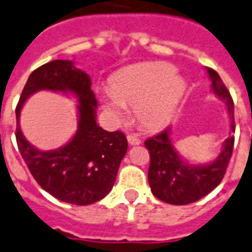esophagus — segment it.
<instances>
[{
  "instance_id": "34e87169",
  "label": "esophagus",
  "mask_w": 252,
  "mask_h": 252,
  "mask_svg": "<svg viewBox=\"0 0 252 252\" xmlns=\"http://www.w3.org/2000/svg\"><path fill=\"white\" fill-rule=\"evenodd\" d=\"M126 140H128V142H129V145H140L142 141H141L140 137H137V136H133V134H129V136L126 137Z\"/></svg>"
}]
</instances>
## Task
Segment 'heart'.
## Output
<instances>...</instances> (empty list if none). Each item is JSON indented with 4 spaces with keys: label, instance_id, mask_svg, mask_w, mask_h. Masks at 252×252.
I'll return each mask as SVG.
<instances>
[{
    "label": "heart",
    "instance_id": "1",
    "mask_svg": "<svg viewBox=\"0 0 252 252\" xmlns=\"http://www.w3.org/2000/svg\"><path fill=\"white\" fill-rule=\"evenodd\" d=\"M110 92L102 106L118 120L126 116L124 106L134 107L137 122L146 129H160L175 115L186 89L183 77L168 63H142L126 67L110 79Z\"/></svg>",
    "mask_w": 252,
    "mask_h": 252
}]
</instances>
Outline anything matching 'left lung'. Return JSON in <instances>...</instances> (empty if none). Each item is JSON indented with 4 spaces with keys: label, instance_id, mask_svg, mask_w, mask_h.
Listing matches in <instances>:
<instances>
[{
    "label": "left lung",
    "instance_id": "1",
    "mask_svg": "<svg viewBox=\"0 0 252 252\" xmlns=\"http://www.w3.org/2000/svg\"><path fill=\"white\" fill-rule=\"evenodd\" d=\"M212 81V91L220 99L225 101L230 116V129L234 132V103L230 93L219 73L207 68ZM171 128H165L157 136L147 138L145 146L150 153L149 185L158 199L169 204H189L197 202L221 183L233 153L234 137H228L222 144L221 153L208 164H189L173 147L169 138Z\"/></svg>",
    "mask_w": 252,
    "mask_h": 252
}]
</instances>
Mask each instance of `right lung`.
<instances>
[{"label": "right lung", "mask_w": 252, "mask_h": 252, "mask_svg": "<svg viewBox=\"0 0 252 252\" xmlns=\"http://www.w3.org/2000/svg\"><path fill=\"white\" fill-rule=\"evenodd\" d=\"M91 87L89 75L72 61H52L31 73L15 110L16 144L33 179L54 198L77 206L95 203L110 193L128 150L124 133L107 132L97 124V99ZM38 90L71 93L79 102L77 133L68 144L55 151H38L20 129V110Z\"/></svg>", "instance_id": "right-lung-1"}]
</instances>
